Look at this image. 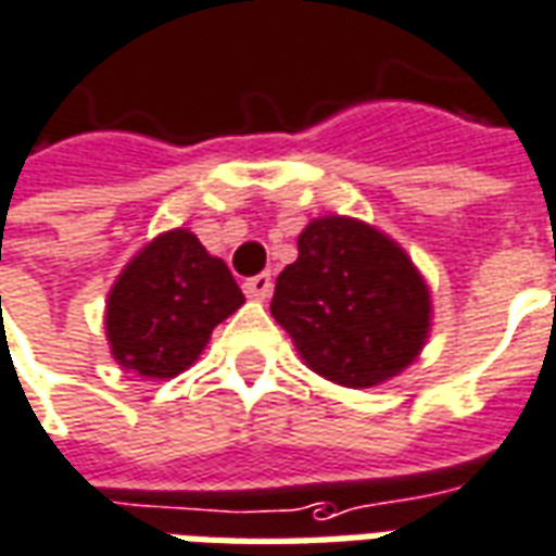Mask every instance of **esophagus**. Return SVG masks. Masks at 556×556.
<instances>
[{"mask_svg": "<svg viewBox=\"0 0 556 556\" xmlns=\"http://www.w3.org/2000/svg\"><path fill=\"white\" fill-rule=\"evenodd\" d=\"M242 290H245L248 299H257V302H263V299H269L271 293V278L263 271V275H254V278H248L245 285H242Z\"/></svg>", "mask_w": 556, "mask_h": 556, "instance_id": "obj_1", "label": "esophagus"}]
</instances>
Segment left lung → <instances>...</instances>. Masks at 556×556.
<instances>
[{
  "label": "left lung",
  "instance_id": "8db88e82",
  "mask_svg": "<svg viewBox=\"0 0 556 556\" xmlns=\"http://www.w3.org/2000/svg\"><path fill=\"white\" fill-rule=\"evenodd\" d=\"M311 371L341 386H377L422 350L431 296L401 248L353 218H317L299 236L271 296Z\"/></svg>",
  "mask_w": 556,
  "mask_h": 556
}]
</instances>
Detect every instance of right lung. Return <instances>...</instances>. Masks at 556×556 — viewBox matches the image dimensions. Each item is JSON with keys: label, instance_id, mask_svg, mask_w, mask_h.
Returning <instances> with one entry per match:
<instances>
[{"label": "right lung", "instance_id": "right-lung-1", "mask_svg": "<svg viewBox=\"0 0 556 556\" xmlns=\"http://www.w3.org/2000/svg\"><path fill=\"white\" fill-rule=\"evenodd\" d=\"M242 302L227 263L208 257L194 233L170 230L128 263L110 293L113 356L143 377H176Z\"/></svg>", "mask_w": 556, "mask_h": 556}]
</instances>
